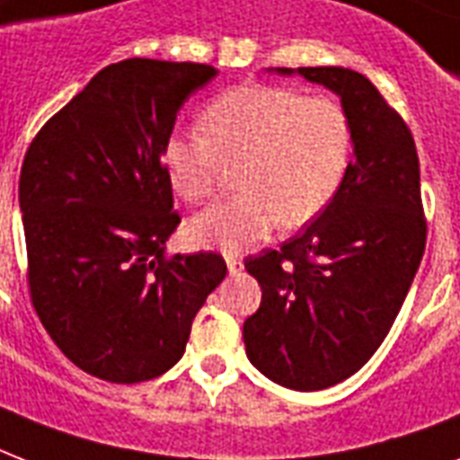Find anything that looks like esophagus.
Segmentation results:
<instances>
[{
    "instance_id": "1",
    "label": "esophagus",
    "mask_w": 460,
    "mask_h": 460,
    "mask_svg": "<svg viewBox=\"0 0 460 460\" xmlns=\"http://www.w3.org/2000/svg\"><path fill=\"white\" fill-rule=\"evenodd\" d=\"M226 267H229L231 274H238L243 270V260L238 258V255H234V252H226Z\"/></svg>"
}]
</instances>
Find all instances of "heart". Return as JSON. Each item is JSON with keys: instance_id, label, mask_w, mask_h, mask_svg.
I'll return each mask as SVG.
<instances>
[{"instance_id": "1", "label": "heart", "mask_w": 460, "mask_h": 460, "mask_svg": "<svg viewBox=\"0 0 460 460\" xmlns=\"http://www.w3.org/2000/svg\"><path fill=\"white\" fill-rule=\"evenodd\" d=\"M200 131L172 133L162 169L190 205L219 190L226 166L243 190L188 224V236L217 251H241L277 226L301 229L332 208L356 157V126L336 97L267 83L224 90L202 107Z\"/></svg>"}]
</instances>
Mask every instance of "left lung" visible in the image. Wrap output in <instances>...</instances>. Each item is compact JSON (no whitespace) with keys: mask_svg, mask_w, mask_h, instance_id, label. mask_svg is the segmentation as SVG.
<instances>
[{"mask_svg":"<svg viewBox=\"0 0 460 460\" xmlns=\"http://www.w3.org/2000/svg\"><path fill=\"white\" fill-rule=\"evenodd\" d=\"M298 74L341 97L356 126V157L324 215L279 251L245 258L262 303L245 320L243 343L277 385L317 392L360 370L385 341L420 267L428 219L420 159L399 111L350 68Z\"/></svg>","mask_w":460,"mask_h":460,"instance_id":"left-lung-1","label":"left lung"}]
</instances>
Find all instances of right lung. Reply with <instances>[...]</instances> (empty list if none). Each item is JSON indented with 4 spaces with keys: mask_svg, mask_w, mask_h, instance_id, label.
I'll return each mask as SVG.
<instances>
[{
    "mask_svg": "<svg viewBox=\"0 0 460 460\" xmlns=\"http://www.w3.org/2000/svg\"><path fill=\"white\" fill-rule=\"evenodd\" d=\"M208 64L104 66L32 138L18 181L28 291L42 327L83 372L114 385L179 363L219 281V252L166 255L181 224L162 143Z\"/></svg>",
    "mask_w": 460,
    "mask_h": 460,
    "instance_id": "obj_1",
    "label": "right lung"
}]
</instances>
